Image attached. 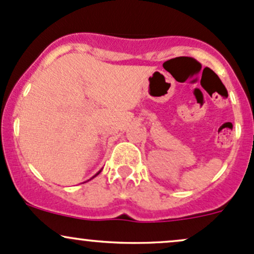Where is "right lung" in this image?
I'll use <instances>...</instances> for the list:
<instances>
[{"label": "right lung", "mask_w": 254, "mask_h": 254, "mask_svg": "<svg viewBox=\"0 0 254 254\" xmlns=\"http://www.w3.org/2000/svg\"><path fill=\"white\" fill-rule=\"evenodd\" d=\"M99 174H100V171H99V172H97V174L95 175V176H97V175H99ZM95 176H94V177H95Z\"/></svg>", "instance_id": "1"}]
</instances>
